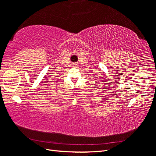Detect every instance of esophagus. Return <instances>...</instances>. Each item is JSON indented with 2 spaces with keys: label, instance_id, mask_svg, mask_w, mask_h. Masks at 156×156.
<instances>
[{
  "label": "esophagus",
  "instance_id": "esophagus-1",
  "mask_svg": "<svg viewBox=\"0 0 156 156\" xmlns=\"http://www.w3.org/2000/svg\"><path fill=\"white\" fill-rule=\"evenodd\" d=\"M76 65H77V64H75V66H76Z\"/></svg>",
  "mask_w": 156,
  "mask_h": 156
}]
</instances>
